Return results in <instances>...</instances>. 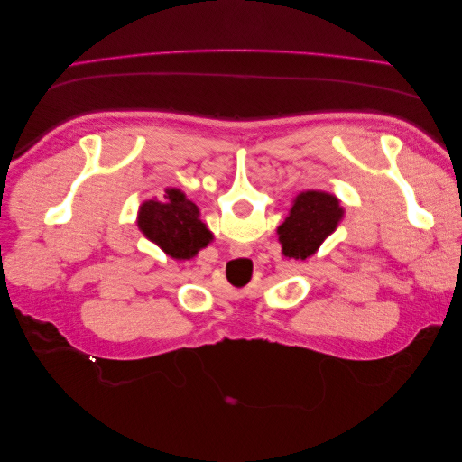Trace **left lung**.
Here are the masks:
<instances>
[{
    "label": "left lung",
    "instance_id": "left-lung-1",
    "mask_svg": "<svg viewBox=\"0 0 462 462\" xmlns=\"http://www.w3.org/2000/svg\"><path fill=\"white\" fill-rule=\"evenodd\" d=\"M343 216L339 200L328 192L309 190L292 202L285 221L279 226V243L283 254L295 260H306L319 248L321 241L337 227Z\"/></svg>",
    "mask_w": 462,
    "mask_h": 462
}]
</instances>
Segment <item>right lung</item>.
<instances>
[{"label": "right lung", "instance_id": "right-lung-1", "mask_svg": "<svg viewBox=\"0 0 462 462\" xmlns=\"http://www.w3.org/2000/svg\"><path fill=\"white\" fill-rule=\"evenodd\" d=\"M138 227L160 245L165 254L177 260L192 258L212 239L199 219V208L180 190H167L165 202H144L138 214Z\"/></svg>", "mask_w": 462, "mask_h": 462}]
</instances>
